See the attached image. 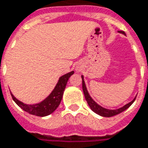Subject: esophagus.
Listing matches in <instances>:
<instances>
[{"label":"esophagus","mask_w":148,"mask_h":148,"mask_svg":"<svg viewBox=\"0 0 148 148\" xmlns=\"http://www.w3.org/2000/svg\"><path fill=\"white\" fill-rule=\"evenodd\" d=\"M77 70H78V71H80V69H79V68H77Z\"/></svg>","instance_id":"34e87169"}]
</instances>
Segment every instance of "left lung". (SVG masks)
Instances as JSON below:
<instances>
[{
	"label": "left lung",
	"mask_w": 148,
	"mask_h": 148,
	"mask_svg": "<svg viewBox=\"0 0 148 148\" xmlns=\"http://www.w3.org/2000/svg\"><path fill=\"white\" fill-rule=\"evenodd\" d=\"M119 33L120 34H123L125 35V33L123 31H119ZM82 90L83 92H84V95H85V98H86V100L87 101V104L90 106V108L91 109V110L94 111L95 114H99L100 116L103 117H112L116 115V114H119L120 113H122L123 111H124L125 110H127L128 107L130 105H132L134 102V100L136 99V97L134 98L131 102L128 103L127 105H125L124 106H123L119 109H117V110H108V109H105V108H103L102 106H100L99 105H98L94 99H92L90 97V95H89L88 90L86 89V84H85V81H84V77L82 76Z\"/></svg>",
	"instance_id": "obj_1"
}]
</instances>
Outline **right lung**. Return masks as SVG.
I'll list each match as a JSON object with an SVG mask.
<instances>
[{
    "label": "right lung",
    "mask_w": 148,
    "mask_h": 148,
    "mask_svg": "<svg viewBox=\"0 0 148 148\" xmlns=\"http://www.w3.org/2000/svg\"><path fill=\"white\" fill-rule=\"evenodd\" d=\"M72 74H74V71H70L60 77L55 88L51 92V94L40 103L34 104V105H26L20 101L19 99H16L14 95L11 94L12 99L23 110L28 112L30 114L39 117L49 115L50 114H52L53 112L56 110L58 105H60L67 81Z\"/></svg>",
    "instance_id": "1"
}]
</instances>
